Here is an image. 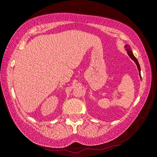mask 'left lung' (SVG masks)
<instances>
[{"label": "left lung", "instance_id": "8db88e82", "mask_svg": "<svg viewBox=\"0 0 157 157\" xmlns=\"http://www.w3.org/2000/svg\"><path fill=\"white\" fill-rule=\"evenodd\" d=\"M125 49H126V51H127V53H128V55L129 56V57L131 58V59H132L133 61H134V62H135V63H136V65L137 66V68H138V70H139V76H140V78H141V68H140V66H139V62H138V61H137V59H136V58L134 56V54H133V52H132V49H131V48H130V46H128V45H125Z\"/></svg>", "mask_w": 157, "mask_h": 157}]
</instances>
